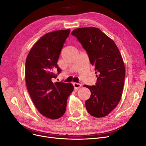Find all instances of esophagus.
I'll use <instances>...</instances> for the list:
<instances>
[{
  "label": "esophagus",
  "mask_w": 146,
  "mask_h": 146,
  "mask_svg": "<svg viewBox=\"0 0 146 146\" xmlns=\"http://www.w3.org/2000/svg\"><path fill=\"white\" fill-rule=\"evenodd\" d=\"M73 86H74V89H79L80 88H81L82 85L78 83H73Z\"/></svg>",
  "instance_id": "esophagus-1"
}]
</instances>
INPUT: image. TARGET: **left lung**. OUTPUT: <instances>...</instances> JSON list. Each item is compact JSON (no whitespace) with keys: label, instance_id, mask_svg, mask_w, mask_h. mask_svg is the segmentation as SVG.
Masks as SVG:
<instances>
[{"label":"left lung","instance_id":"1","mask_svg":"<svg viewBox=\"0 0 146 146\" xmlns=\"http://www.w3.org/2000/svg\"><path fill=\"white\" fill-rule=\"evenodd\" d=\"M75 36L88 54L91 64L95 66L97 82L88 88L90 97L85 102L90 115L101 118L108 115L118 104L124 85L125 69L123 59L114 41L95 27L73 30Z\"/></svg>","mask_w":146,"mask_h":146}]
</instances>
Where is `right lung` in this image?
I'll return each mask as SVG.
<instances>
[{
  "label": "right lung",
  "instance_id": "obj_1",
  "mask_svg": "<svg viewBox=\"0 0 146 146\" xmlns=\"http://www.w3.org/2000/svg\"><path fill=\"white\" fill-rule=\"evenodd\" d=\"M70 29L44 35L31 49L25 63V81L31 98L42 115L52 119L62 117L67 100L73 90L70 83L56 82L54 72H61L57 63Z\"/></svg>",
  "mask_w": 146,
  "mask_h": 146
}]
</instances>
